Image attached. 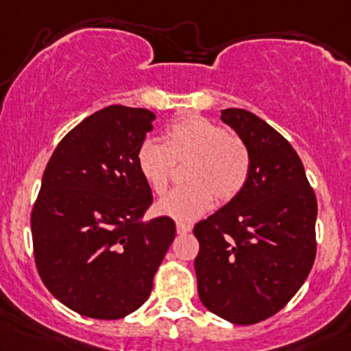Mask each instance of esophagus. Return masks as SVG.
<instances>
[{
    "mask_svg": "<svg viewBox=\"0 0 351 351\" xmlns=\"http://www.w3.org/2000/svg\"><path fill=\"white\" fill-rule=\"evenodd\" d=\"M190 232H191V225H188V223H182V221L176 223V233L178 234H186Z\"/></svg>",
    "mask_w": 351,
    "mask_h": 351,
    "instance_id": "esophagus-1",
    "label": "esophagus"
}]
</instances>
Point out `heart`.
I'll return each instance as SVG.
<instances>
[{
  "label": "heart",
  "instance_id": "1",
  "mask_svg": "<svg viewBox=\"0 0 351 351\" xmlns=\"http://www.w3.org/2000/svg\"><path fill=\"white\" fill-rule=\"evenodd\" d=\"M188 184L156 203V213L178 221H193L218 203L240 195L250 175V153L238 136L203 117L176 121L165 133V146L153 140L140 145L136 165L153 193L168 190L175 165H188Z\"/></svg>",
  "mask_w": 351,
  "mask_h": 351
}]
</instances>
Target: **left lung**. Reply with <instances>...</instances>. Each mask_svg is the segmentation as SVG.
Returning <instances> with one entry per match:
<instances>
[{
	"label": "left lung",
	"instance_id": "8db88e82",
	"mask_svg": "<svg viewBox=\"0 0 351 351\" xmlns=\"http://www.w3.org/2000/svg\"><path fill=\"white\" fill-rule=\"evenodd\" d=\"M250 153L237 198L195 225L198 295L211 313L253 325L280 311L305 283L317 255V196L293 146L240 108L221 111Z\"/></svg>",
	"mask_w": 351,
	"mask_h": 351
}]
</instances>
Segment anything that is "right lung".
Segmentation results:
<instances>
[{
	"mask_svg": "<svg viewBox=\"0 0 351 351\" xmlns=\"http://www.w3.org/2000/svg\"><path fill=\"white\" fill-rule=\"evenodd\" d=\"M155 113L111 105L84 118L49 158L32 211L38 273L83 317L118 319L149 298L175 240L168 217L141 221L153 203L136 153Z\"/></svg>",
	"mask_w": 351,
	"mask_h": 351,
	"instance_id": "right-lung-1",
	"label": "right lung"
}]
</instances>
